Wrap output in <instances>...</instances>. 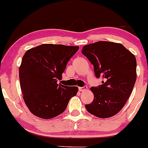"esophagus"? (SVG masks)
<instances>
[{
  "instance_id": "34e87169",
  "label": "esophagus",
  "mask_w": 148,
  "mask_h": 148,
  "mask_svg": "<svg viewBox=\"0 0 148 148\" xmlns=\"http://www.w3.org/2000/svg\"><path fill=\"white\" fill-rule=\"evenodd\" d=\"M87 87H78V90H79V91H84V90H87Z\"/></svg>"
}]
</instances>
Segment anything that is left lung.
I'll return each mask as SVG.
<instances>
[{"mask_svg":"<svg viewBox=\"0 0 148 148\" xmlns=\"http://www.w3.org/2000/svg\"><path fill=\"white\" fill-rule=\"evenodd\" d=\"M93 65L96 78L102 84L92 87L91 104L85 108L92 115L106 119L119 112L130 97L136 80V60L121 44L109 41L85 45L82 51Z\"/></svg>","mask_w":148,"mask_h":148,"instance_id":"8db88e82","label":"left lung"}]
</instances>
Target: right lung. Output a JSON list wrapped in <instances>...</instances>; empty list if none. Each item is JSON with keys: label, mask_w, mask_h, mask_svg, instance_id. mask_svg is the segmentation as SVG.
<instances>
[{"label": "right lung", "mask_w": 148, "mask_h": 148, "mask_svg": "<svg viewBox=\"0 0 148 148\" xmlns=\"http://www.w3.org/2000/svg\"><path fill=\"white\" fill-rule=\"evenodd\" d=\"M78 49L44 44L26 52L19 68V79L23 100L32 114L44 119L56 117L76 95L78 87L62 85L58 81Z\"/></svg>", "instance_id": "1"}]
</instances>
